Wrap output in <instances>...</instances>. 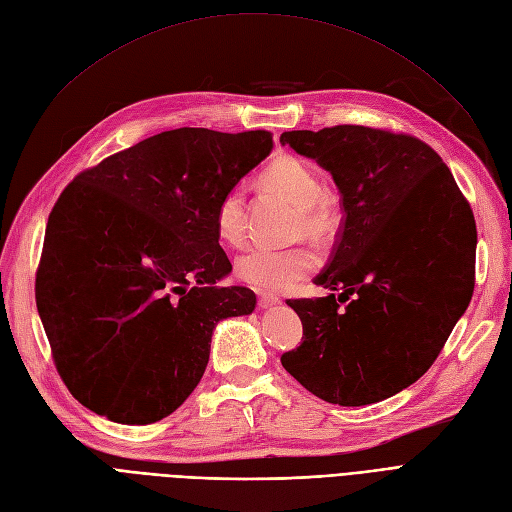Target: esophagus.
I'll return each mask as SVG.
<instances>
[{"mask_svg":"<svg viewBox=\"0 0 512 512\" xmlns=\"http://www.w3.org/2000/svg\"><path fill=\"white\" fill-rule=\"evenodd\" d=\"M279 302L281 300L275 294H258V306H260V309H271V306H275Z\"/></svg>","mask_w":512,"mask_h":512,"instance_id":"obj_1","label":"esophagus"}]
</instances>
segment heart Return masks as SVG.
<instances>
[{"instance_id": "b5f03b06", "label": "heart", "mask_w": 512, "mask_h": 512, "mask_svg": "<svg viewBox=\"0 0 512 512\" xmlns=\"http://www.w3.org/2000/svg\"><path fill=\"white\" fill-rule=\"evenodd\" d=\"M264 189L288 199L298 210L296 235L317 241L330 239L342 222L338 199L323 189L319 172L304 159L283 155L269 163L260 174ZM218 237L233 245H241L248 237V210L241 187L224 193L216 208ZM319 267L317 254L306 245L294 248H252L235 262V273L241 281L262 292H288L298 281L309 277Z\"/></svg>"}]
</instances>
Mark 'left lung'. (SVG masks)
Wrapping results in <instances>:
<instances>
[{"label": "left lung", "instance_id": "left-lung-1", "mask_svg": "<svg viewBox=\"0 0 512 512\" xmlns=\"http://www.w3.org/2000/svg\"><path fill=\"white\" fill-rule=\"evenodd\" d=\"M281 145L334 176L344 210L330 262L315 277L332 294L288 300L302 342L281 365L327 403L393 397L435 363L473 296V212L443 159L416 136L334 126L283 132Z\"/></svg>", "mask_w": 512, "mask_h": 512}]
</instances>
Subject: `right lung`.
Returning <instances> with one entry per match:
<instances>
[{"mask_svg":"<svg viewBox=\"0 0 512 512\" xmlns=\"http://www.w3.org/2000/svg\"><path fill=\"white\" fill-rule=\"evenodd\" d=\"M273 134L178 128L79 172L48 218L35 302L58 376L98 416L151 424L195 391L220 319L252 290L218 243L220 197L267 157Z\"/></svg>","mask_w":512,"mask_h":512,"instance_id":"obj_1","label":"right lung"}]
</instances>
